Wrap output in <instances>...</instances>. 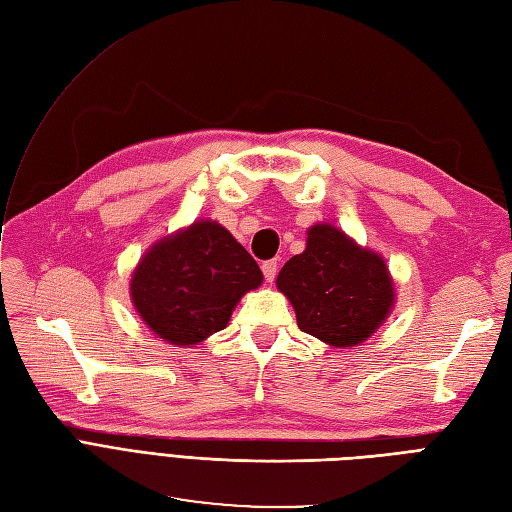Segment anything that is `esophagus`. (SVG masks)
<instances>
[{"instance_id":"34e87169","label":"esophagus","mask_w":512,"mask_h":512,"mask_svg":"<svg viewBox=\"0 0 512 512\" xmlns=\"http://www.w3.org/2000/svg\"><path fill=\"white\" fill-rule=\"evenodd\" d=\"M262 273H265V280L273 282L277 275V260H265L262 262Z\"/></svg>"}]
</instances>
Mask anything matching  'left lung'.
<instances>
[{"instance_id": "obj_1", "label": "left lung", "mask_w": 512, "mask_h": 512, "mask_svg": "<svg viewBox=\"0 0 512 512\" xmlns=\"http://www.w3.org/2000/svg\"><path fill=\"white\" fill-rule=\"evenodd\" d=\"M277 288L297 312L299 329L335 348L365 342L395 301L384 260L329 224L307 230L305 252L282 267Z\"/></svg>"}]
</instances>
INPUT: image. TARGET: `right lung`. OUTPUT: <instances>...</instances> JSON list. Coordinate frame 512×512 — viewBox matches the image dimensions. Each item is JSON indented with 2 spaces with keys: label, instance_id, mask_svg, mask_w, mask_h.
Returning a JSON list of instances; mask_svg holds the SVG:
<instances>
[{
  "label": "right lung",
  "instance_id": "add662e5",
  "mask_svg": "<svg viewBox=\"0 0 512 512\" xmlns=\"http://www.w3.org/2000/svg\"><path fill=\"white\" fill-rule=\"evenodd\" d=\"M262 273L245 247L218 222H196L156 243L132 277V301L164 342L194 346L222 331Z\"/></svg>",
  "mask_w": 512,
  "mask_h": 512
}]
</instances>
